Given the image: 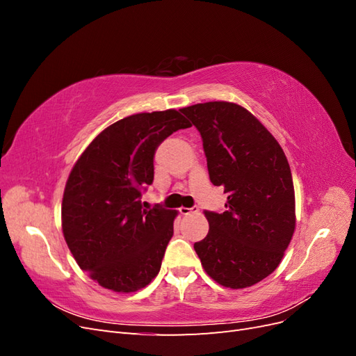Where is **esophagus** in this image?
<instances>
[{
    "label": "esophagus",
    "mask_w": 356,
    "mask_h": 356,
    "mask_svg": "<svg viewBox=\"0 0 356 356\" xmlns=\"http://www.w3.org/2000/svg\"><path fill=\"white\" fill-rule=\"evenodd\" d=\"M179 212H181V215H190V213L199 212V208H197V207H193V208H184V207H181V208H179Z\"/></svg>",
    "instance_id": "1"
}]
</instances>
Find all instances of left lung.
Listing matches in <instances>:
<instances>
[{
    "mask_svg": "<svg viewBox=\"0 0 356 356\" xmlns=\"http://www.w3.org/2000/svg\"><path fill=\"white\" fill-rule=\"evenodd\" d=\"M197 127L213 186L224 187L222 213L204 211L207 238L195 243L215 282L242 289L281 263L296 230L293 175L282 147L242 105L225 101L181 108Z\"/></svg>",
    "mask_w": 356,
    "mask_h": 356,
    "instance_id": "1",
    "label": "left lung"
}]
</instances>
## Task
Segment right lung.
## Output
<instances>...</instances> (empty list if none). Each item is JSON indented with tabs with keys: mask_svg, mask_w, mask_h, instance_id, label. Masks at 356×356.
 Instances as JSON below:
<instances>
[{
	"mask_svg": "<svg viewBox=\"0 0 356 356\" xmlns=\"http://www.w3.org/2000/svg\"><path fill=\"white\" fill-rule=\"evenodd\" d=\"M177 110L139 113L96 135L72 166L62 199V233L81 270L114 293H135L160 272L178 211L144 209L159 144L190 127Z\"/></svg>",
	"mask_w": 356,
	"mask_h": 356,
	"instance_id": "obj_1",
	"label": "right lung"
}]
</instances>
